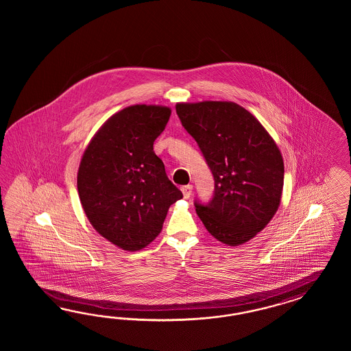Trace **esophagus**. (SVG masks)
<instances>
[{
    "label": "esophagus",
    "mask_w": 351,
    "mask_h": 351,
    "mask_svg": "<svg viewBox=\"0 0 351 351\" xmlns=\"http://www.w3.org/2000/svg\"><path fill=\"white\" fill-rule=\"evenodd\" d=\"M181 191L184 194V198H189L191 195V191H193V185H184L181 188Z\"/></svg>",
    "instance_id": "esophagus-1"
}]
</instances>
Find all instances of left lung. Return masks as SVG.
I'll return each mask as SVG.
<instances>
[{
    "label": "left lung",
    "instance_id": "1",
    "mask_svg": "<svg viewBox=\"0 0 351 351\" xmlns=\"http://www.w3.org/2000/svg\"><path fill=\"white\" fill-rule=\"evenodd\" d=\"M182 128L198 144L215 189L194 206L206 229L229 245L245 243L280 203L285 165L274 140L245 108L230 101L178 104Z\"/></svg>",
    "mask_w": 351,
    "mask_h": 351
}]
</instances>
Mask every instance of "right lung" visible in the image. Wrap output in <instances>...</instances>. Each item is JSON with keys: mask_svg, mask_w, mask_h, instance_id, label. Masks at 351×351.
Listing matches in <instances>:
<instances>
[{"mask_svg": "<svg viewBox=\"0 0 351 351\" xmlns=\"http://www.w3.org/2000/svg\"><path fill=\"white\" fill-rule=\"evenodd\" d=\"M170 108L132 106L109 118L84 153L77 188L96 232L126 251L148 245L182 198L153 150Z\"/></svg>", "mask_w": 351, "mask_h": 351, "instance_id": "add662e5", "label": "right lung"}]
</instances>
